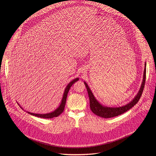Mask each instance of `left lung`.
<instances>
[{
    "label": "left lung",
    "instance_id": "8db88e82",
    "mask_svg": "<svg viewBox=\"0 0 156 156\" xmlns=\"http://www.w3.org/2000/svg\"><path fill=\"white\" fill-rule=\"evenodd\" d=\"M145 66V67L144 72L143 82L142 83L140 90L133 100L130 103H129V104H127L124 106L113 108L105 107L102 106L95 98L90 89H89V87L88 86L87 83L86 82H84L89 95V104H90V108L91 111L96 115L99 116L100 117L105 118H112V117L121 115L124 112L130 110L132 108H133L134 106L139 101L145 87V80H146V63Z\"/></svg>",
    "mask_w": 156,
    "mask_h": 156
}]
</instances>
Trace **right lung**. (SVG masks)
<instances>
[{
    "mask_svg": "<svg viewBox=\"0 0 156 156\" xmlns=\"http://www.w3.org/2000/svg\"><path fill=\"white\" fill-rule=\"evenodd\" d=\"M79 79V78H76L75 79H74L73 80H72L71 82H69L68 85H67L66 88L65 89L64 93V95L62 97V100L61 101V103L60 105V106H59V108L56 109L55 111L51 113H46V114H37V113H30L29 112H27L28 113L37 116V117H40V118H53L54 117H57L59 115H61L64 110V108L66 106V100H67V94L68 92L69 91V90L70 89L71 87L73 85V83H74L76 82H77Z\"/></svg>",
    "mask_w": 156,
    "mask_h": 156,
    "instance_id": "1",
    "label": "right lung"
}]
</instances>
